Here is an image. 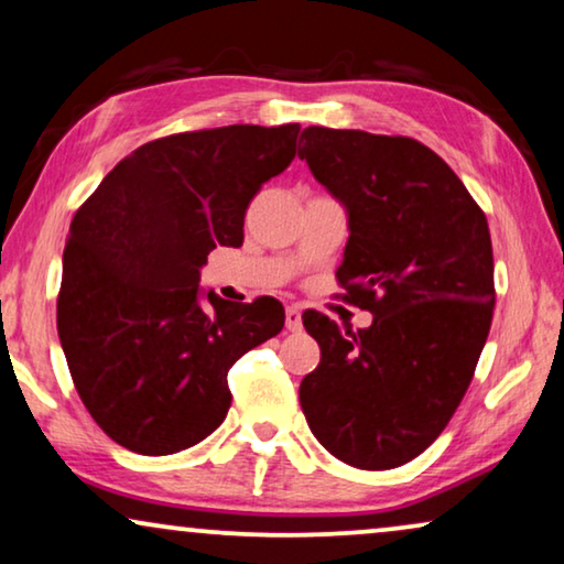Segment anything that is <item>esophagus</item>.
<instances>
[{
    "label": "esophagus",
    "mask_w": 564,
    "mask_h": 564,
    "mask_svg": "<svg viewBox=\"0 0 564 564\" xmlns=\"http://www.w3.org/2000/svg\"><path fill=\"white\" fill-rule=\"evenodd\" d=\"M284 323H288V330L303 328V311H300V305H288V311H284Z\"/></svg>",
    "instance_id": "34e87169"
}]
</instances>
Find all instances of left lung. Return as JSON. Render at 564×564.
<instances>
[{
	"mask_svg": "<svg viewBox=\"0 0 564 564\" xmlns=\"http://www.w3.org/2000/svg\"><path fill=\"white\" fill-rule=\"evenodd\" d=\"M300 141L297 156L349 213L336 280L372 313L359 330L303 313L321 365L300 382V405L336 459L400 467L446 429L488 341V220L446 161L413 138L311 126Z\"/></svg>",
	"mask_w": 564,
	"mask_h": 564,
	"instance_id": "8db88e82",
	"label": "left lung"
}]
</instances>
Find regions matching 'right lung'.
Returning <instances> with one entry per match:
<instances>
[{
	"instance_id": "right-lung-1",
	"label": "right lung",
	"mask_w": 564,
	"mask_h": 564,
	"mask_svg": "<svg viewBox=\"0 0 564 564\" xmlns=\"http://www.w3.org/2000/svg\"><path fill=\"white\" fill-rule=\"evenodd\" d=\"M297 133L290 122L159 138L76 210L58 338L82 403L126 449L164 457L210 436L230 408L228 369L282 330L280 300L203 295L199 269L215 246L243 243L246 207L295 159Z\"/></svg>"
}]
</instances>
